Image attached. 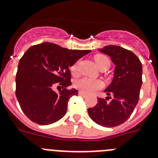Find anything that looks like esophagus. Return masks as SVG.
Instances as JSON below:
<instances>
[{"label":"esophagus","mask_w":158,"mask_h":158,"mask_svg":"<svg viewBox=\"0 0 158 158\" xmlns=\"http://www.w3.org/2000/svg\"><path fill=\"white\" fill-rule=\"evenodd\" d=\"M78 94H79V96H82V97H85V96H87V94H86V93H83V92H81V91L78 93Z\"/></svg>","instance_id":"esophagus-1"}]
</instances>
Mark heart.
Listing matches in <instances>:
<instances>
[{
  "label": "heart",
  "instance_id": "obj_1",
  "mask_svg": "<svg viewBox=\"0 0 158 158\" xmlns=\"http://www.w3.org/2000/svg\"><path fill=\"white\" fill-rule=\"evenodd\" d=\"M104 61H109L107 57L104 55H97L95 58V62L96 65H99ZM77 70V64H74L71 67V71L73 73H75ZM75 87L79 89L81 92H83L85 93H90L102 89L104 86V82L99 79H93L90 77H82L78 79L75 82Z\"/></svg>",
  "mask_w": 158,
  "mask_h": 158
}]
</instances>
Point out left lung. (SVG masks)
<instances>
[{
	"label": "left lung",
	"mask_w": 158,
	"mask_h": 158,
	"mask_svg": "<svg viewBox=\"0 0 158 158\" xmlns=\"http://www.w3.org/2000/svg\"><path fill=\"white\" fill-rule=\"evenodd\" d=\"M98 51L108 55L115 65L112 81L104 91L112 99L107 102L98 98L97 104L89 108L88 112L96 123L114 127L127 120L139 102L142 65L132 51L118 46H105Z\"/></svg>",
	"instance_id": "1"
}]
</instances>
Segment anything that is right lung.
I'll use <instances>...</instances> for the list:
<instances>
[{"instance_id": "1", "label": "right lung", "mask_w": 158, "mask_h": 158, "mask_svg": "<svg viewBox=\"0 0 158 158\" xmlns=\"http://www.w3.org/2000/svg\"><path fill=\"white\" fill-rule=\"evenodd\" d=\"M92 52L70 50L52 43L31 47L19 59L16 77V96L26 116L40 125H49L62 118L77 89L71 85L70 70L78 59ZM62 86L59 93L53 90Z\"/></svg>"}]
</instances>
